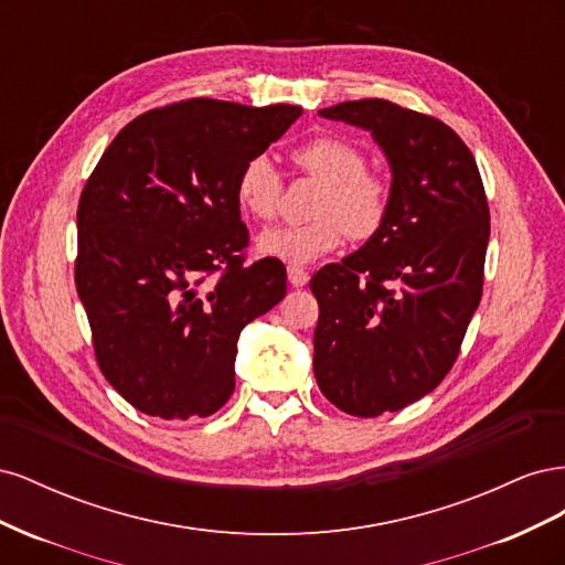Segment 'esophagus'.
<instances>
[{
    "mask_svg": "<svg viewBox=\"0 0 565 565\" xmlns=\"http://www.w3.org/2000/svg\"><path fill=\"white\" fill-rule=\"evenodd\" d=\"M287 280L292 287H303L309 285V273H306L303 268H297V266H289L287 268Z\"/></svg>",
    "mask_w": 565,
    "mask_h": 565,
    "instance_id": "esophagus-1",
    "label": "esophagus"
}]
</instances>
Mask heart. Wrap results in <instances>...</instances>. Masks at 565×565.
I'll use <instances>...</instances> for the list:
<instances>
[{"mask_svg":"<svg viewBox=\"0 0 565 565\" xmlns=\"http://www.w3.org/2000/svg\"><path fill=\"white\" fill-rule=\"evenodd\" d=\"M295 162L324 183L311 224H282L256 235V252L289 266H309L341 243V228L353 241H367L384 224L388 212L386 183L365 172V158L355 146L337 136H313L292 152ZM282 177L268 156L249 158L235 181L241 207L270 218L278 212Z\"/></svg>","mask_w":565,"mask_h":565,"instance_id":"1","label":"heart"}]
</instances>
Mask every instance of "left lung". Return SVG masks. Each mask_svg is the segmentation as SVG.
I'll return each instance as SVG.
<instances>
[{
  "label": "left lung",
  "instance_id": "1",
  "mask_svg": "<svg viewBox=\"0 0 565 565\" xmlns=\"http://www.w3.org/2000/svg\"><path fill=\"white\" fill-rule=\"evenodd\" d=\"M370 131L391 185L382 228L311 278L316 382L347 415L396 413L450 372L483 292L490 214L471 150L384 98L318 110Z\"/></svg>",
  "mask_w": 565,
  "mask_h": 565
}]
</instances>
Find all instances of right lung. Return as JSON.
I'll return each instance as SVG.
<instances>
[{
	"instance_id": "add662e5",
	"label": "right lung",
	"mask_w": 565,
	"mask_h": 565,
	"mask_svg": "<svg viewBox=\"0 0 565 565\" xmlns=\"http://www.w3.org/2000/svg\"><path fill=\"white\" fill-rule=\"evenodd\" d=\"M299 115L212 98L150 110L115 136L84 185L77 295L100 372L141 413L214 415L235 388L245 324L285 297L282 262L243 264L235 181Z\"/></svg>"
}]
</instances>
